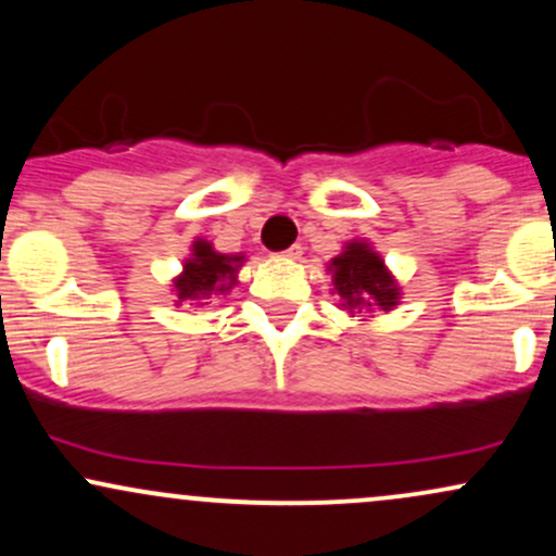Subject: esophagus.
<instances>
[{
    "mask_svg": "<svg viewBox=\"0 0 556 556\" xmlns=\"http://www.w3.org/2000/svg\"><path fill=\"white\" fill-rule=\"evenodd\" d=\"M300 256H303V248L300 245H292V248H287L285 253H279V258H287V261H298Z\"/></svg>",
    "mask_w": 556,
    "mask_h": 556,
    "instance_id": "1",
    "label": "esophagus"
}]
</instances>
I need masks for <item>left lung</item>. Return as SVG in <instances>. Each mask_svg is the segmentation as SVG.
<instances>
[{
    "label": "left lung",
    "mask_w": 556,
    "mask_h": 556,
    "mask_svg": "<svg viewBox=\"0 0 556 556\" xmlns=\"http://www.w3.org/2000/svg\"><path fill=\"white\" fill-rule=\"evenodd\" d=\"M327 271L331 274V292L340 295L337 308L348 311L350 316H371L376 311H394L400 305V282L368 240L344 242L342 253L327 264Z\"/></svg>",
    "instance_id": "obj_1"
}]
</instances>
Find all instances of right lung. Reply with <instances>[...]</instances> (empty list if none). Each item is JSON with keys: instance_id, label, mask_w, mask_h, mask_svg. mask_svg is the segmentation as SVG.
Segmentation results:
<instances>
[{"instance_id": "1", "label": "right lung", "mask_w": 556, "mask_h": 556, "mask_svg": "<svg viewBox=\"0 0 556 556\" xmlns=\"http://www.w3.org/2000/svg\"><path fill=\"white\" fill-rule=\"evenodd\" d=\"M245 261V253H219L214 242L195 238L188 258L182 261V271L172 277L175 305L198 308V305H208L214 298L232 292V287L238 285L240 266Z\"/></svg>"}]
</instances>
